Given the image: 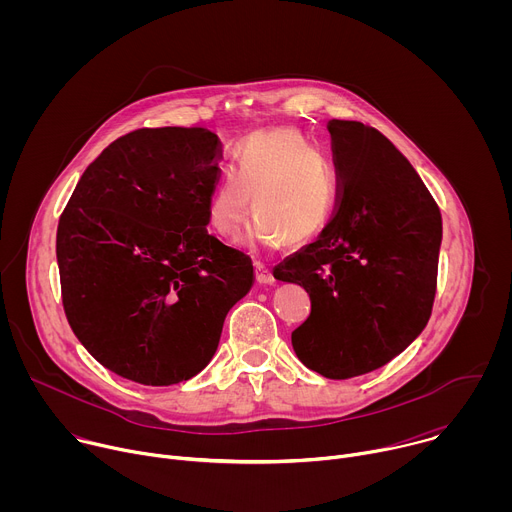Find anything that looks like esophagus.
Returning a JSON list of instances; mask_svg holds the SVG:
<instances>
[{
	"instance_id": "1",
	"label": "esophagus",
	"mask_w": 512,
	"mask_h": 512,
	"mask_svg": "<svg viewBox=\"0 0 512 512\" xmlns=\"http://www.w3.org/2000/svg\"><path fill=\"white\" fill-rule=\"evenodd\" d=\"M255 271H257V281L261 285H273L275 283V277L271 273V269H267L263 263H257L255 265Z\"/></svg>"
}]
</instances>
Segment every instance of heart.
<instances>
[{
	"label": "heart",
	"instance_id": "b5f03b06",
	"mask_svg": "<svg viewBox=\"0 0 512 512\" xmlns=\"http://www.w3.org/2000/svg\"><path fill=\"white\" fill-rule=\"evenodd\" d=\"M249 196L259 218L245 239L247 247H304L332 221L336 172L300 131H259L239 148L233 176L216 186L206 210L210 229L227 239L237 237L251 212Z\"/></svg>",
	"mask_w": 512,
	"mask_h": 512
}]
</instances>
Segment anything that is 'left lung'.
Here are the masks:
<instances>
[{"label":"left lung","mask_w":512,"mask_h":512,"mask_svg":"<svg viewBox=\"0 0 512 512\" xmlns=\"http://www.w3.org/2000/svg\"><path fill=\"white\" fill-rule=\"evenodd\" d=\"M338 200L330 225L273 277L310 294L291 344L326 379L371 373L425 328L437 285L442 214L395 145L375 127L328 121Z\"/></svg>","instance_id":"8db88e82"}]
</instances>
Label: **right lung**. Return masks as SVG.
<instances>
[{"label":"right lung","instance_id":"right-lung-1","mask_svg":"<svg viewBox=\"0 0 512 512\" xmlns=\"http://www.w3.org/2000/svg\"><path fill=\"white\" fill-rule=\"evenodd\" d=\"M223 143L204 127L137 129L85 170L56 231L66 320L111 373L168 387L198 375L251 259L208 235Z\"/></svg>","mask_w":512,"mask_h":512}]
</instances>
